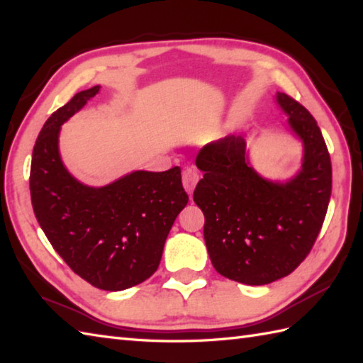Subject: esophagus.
Wrapping results in <instances>:
<instances>
[{"label":"esophagus","mask_w":363,"mask_h":363,"mask_svg":"<svg viewBox=\"0 0 363 363\" xmlns=\"http://www.w3.org/2000/svg\"><path fill=\"white\" fill-rule=\"evenodd\" d=\"M198 179H199V173L196 167L189 165L182 169V184H184V189L187 190V194H191V191H194Z\"/></svg>","instance_id":"1"}]
</instances>
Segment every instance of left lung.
I'll use <instances>...</instances> for the list:
<instances>
[{"label":"left lung","instance_id":"1","mask_svg":"<svg viewBox=\"0 0 363 363\" xmlns=\"http://www.w3.org/2000/svg\"><path fill=\"white\" fill-rule=\"evenodd\" d=\"M289 125L304 142L296 177L273 184L245 159L240 135L206 145L195 164L204 172L194 201L204 213V240L217 272L242 284L264 285L289 276L317 240L325 221L333 168L325 138L311 112L277 94Z\"/></svg>","mask_w":363,"mask_h":363}]
</instances>
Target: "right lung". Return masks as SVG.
<instances>
[{"label": "right lung", "instance_id": "add662e5", "mask_svg": "<svg viewBox=\"0 0 363 363\" xmlns=\"http://www.w3.org/2000/svg\"><path fill=\"white\" fill-rule=\"evenodd\" d=\"M98 90L79 91L46 120L34 145L29 189L38 225L65 264L94 287L118 291L156 272L189 195L179 167L135 172L101 189L68 174L57 151L60 125Z\"/></svg>", "mask_w": 363, "mask_h": 363}]
</instances>
